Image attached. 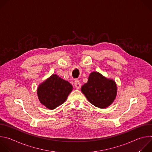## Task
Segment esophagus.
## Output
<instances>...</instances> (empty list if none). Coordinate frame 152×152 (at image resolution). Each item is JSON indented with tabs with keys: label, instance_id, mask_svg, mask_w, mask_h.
<instances>
[{
	"label": "esophagus",
	"instance_id": "obj_1",
	"mask_svg": "<svg viewBox=\"0 0 152 152\" xmlns=\"http://www.w3.org/2000/svg\"><path fill=\"white\" fill-rule=\"evenodd\" d=\"M75 86L76 87V88L77 89H79L81 87V84L80 83V82L78 80H76L75 81Z\"/></svg>",
	"mask_w": 152,
	"mask_h": 152
}]
</instances>
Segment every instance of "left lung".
<instances>
[{
  "mask_svg": "<svg viewBox=\"0 0 152 152\" xmlns=\"http://www.w3.org/2000/svg\"><path fill=\"white\" fill-rule=\"evenodd\" d=\"M81 91L87 100L99 108L110 106L115 100L117 87L115 82L97 72H91L88 82L81 87Z\"/></svg>",
  "mask_w": 152,
  "mask_h": 152,
  "instance_id": "left-lung-1",
  "label": "left lung"
}]
</instances>
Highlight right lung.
<instances>
[{
  "label": "right lung",
  "mask_w": 152,
  "mask_h": 152,
  "mask_svg": "<svg viewBox=\"0 0 152 152\" xmlns=\"http://www.w3.org/2000/svg\"><path fill=\"white\" fill-rule=\"evenodd\" d=\"M73 86L56 74L39 84L37 96L40 103L49 110H54L64 103L72 91Z\"/></svg>",
  "instance_id": "obj_1"
}]
</instances>
